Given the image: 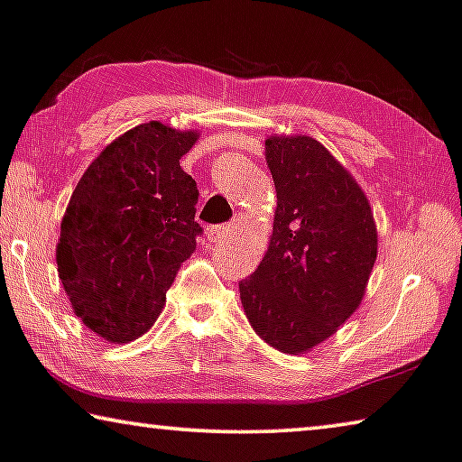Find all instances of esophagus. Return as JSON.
<instances>
[{"label":"esophagus","instance_id":"obj_1","mask_svg":"<svg viewBox=\"0 0 462 462\" xmlns=\"http://www.w3.org/2000/svg\"><path fill=\"white\" fill-rule=\"evenodd\" d=\"M232 234V226L230 224H222V226H209L208 228V240L209 243H222Z\"/></svg>","mask_w":462,"mask_h":462}]
</instances>
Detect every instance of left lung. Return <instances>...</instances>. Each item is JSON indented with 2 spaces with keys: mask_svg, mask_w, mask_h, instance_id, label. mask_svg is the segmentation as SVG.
<instances>
[{
  "mask_svg": "<svg viewBox=\"0 0 462 462\" xmlns=\"http://www.w3.org/2000/svg\"><path fill=\"white\" fill-rule=\"evenodd\" d=\"M278 208L270 249L238 284L261 338L282 353H305L356 311L377 257L367 197L311 136L265 141Z\"/></svg>",
  "mask_w": 462,
  "mask_h": 462,
  "instance_id": "obj_1",
  "label": "left lung"
}]
</instances>
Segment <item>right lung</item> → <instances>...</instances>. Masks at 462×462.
Instances as JSON below:
<instances>
[{
    "label": "right lung",
    "mask_w": 462,
    "mask_h": 462,
    "mask_svg": "<svg viewBox=\"0 0 462 462\" xmlns=\"http://www.w3.org/2000/svg\"><path fill=\"white\" fill-rule=\"evenodd\" d=\"M195 141L197 133L141 124L107 144L72 192L55 259L74 313L101 338L147 332L195 251L199 190L180 168Z\"/></svg>",
    "instance_id": "add662e5"
}]
</instances>
